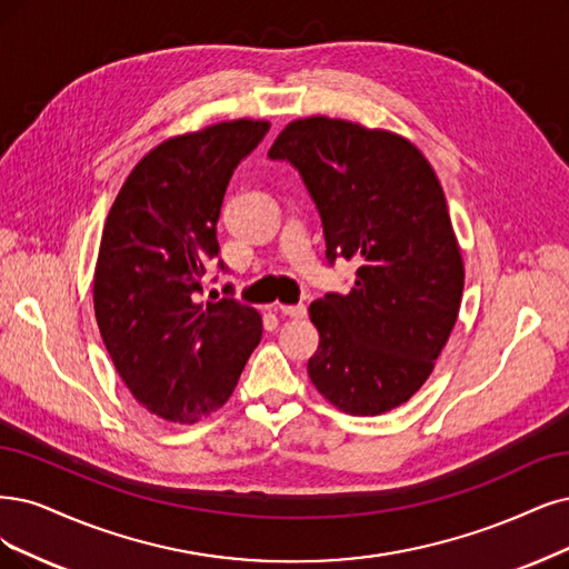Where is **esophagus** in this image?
Masks as SVG:
<instances>
[{"mask_svg": "<svg viewBox=\"0 0 569 569\" xmlns=\"http://www.w3.org/2000/svg\"><path fill=\"white\" fill-rule=\"evenodd\" d=\"M277 311H281L283 317H290V319H305L307 317L305 305H277Z\"/></svg>", "mask_w": 569, "mask_h": 569, "instance_id": "esophagus-1", "label": "esophagus"}]
</instances>
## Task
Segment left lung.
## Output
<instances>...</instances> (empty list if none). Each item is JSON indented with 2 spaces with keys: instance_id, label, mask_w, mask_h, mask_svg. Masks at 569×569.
Listing matches in <instances>:
<instances>
[{
  "instance_id": "8db88e82",
  "label": "left lung",
  "mask_w": 569,
  "mask_h": 569,
  "mask_svg": "<svg viewBox=\"0 0 569 569\" xmlns=\"http://www.w3.org/2000/svg\"><path fill=\"white\" fill-rule=\"evenodd\" d=\"M271 159L298 168L319 208L326 258L353 260V288L309 305V380L328 403L375 417L422 389L455 328L465 262L443 187L419 147L323 114L296 119Z\"/></svg>"
}]
</instances>
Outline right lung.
Wrapping results in <instances>:
<instances>
[{
    "mask_svg": "<svg viewBox=\"0 0 569 569\" xmlns=\"http://www.w3.org/2000/svg\"><path fill=\"white\" fill-rule=\"evenodd\" d=\"M267 131L269 121L231 119L163 140L133 166L104 220L96 321L123 385L166 422L197 425L220 410L260 345L256 309L199 298L220 250L229 178Z\"/></svg>",
    "mask_w": 569,
    "mask_h": 569,
    "instance_id": "add662e5",
    "label": "right lung"
}]
</instances>
